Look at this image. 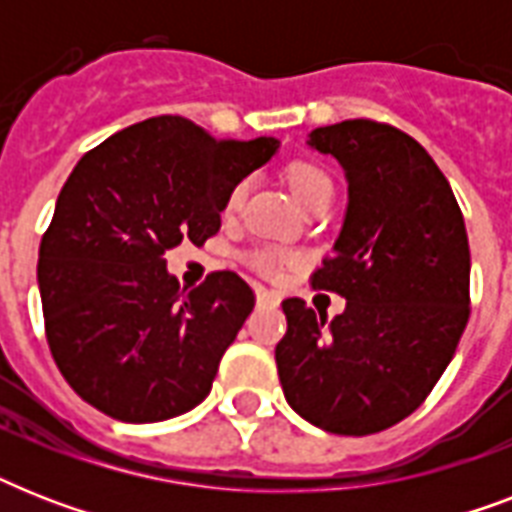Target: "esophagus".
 <instances>
[{
  "mask_svg": "<svg viewBox=\"0 0 512 512\" xmlns=\"http://www.w3.org/2000/svg\"><path fill=\"white\" fill-rule=\"evenodd\" d=\"M257 305H279V295L268 289H257Z\"/></svg>",
  "mask_w": 512,
  "mask_h": 512,
  "instance_id": "1",
  "label": "esophagus"
}]
</instances>
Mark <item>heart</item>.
<instances>
[{"instance_id": "1", "label": "heart", "mask_w": 512, "mask_h": 512, "mask_svg": "<svg viewBox=\"0 0 512 512\" xmlns=\"http://www.w3.org/2000/svg\"><path fill=\"white\" fill-rule=\"evenodd\" d=\"M284 180H287L289 191L295 193V199L303 204L305 209L311 207L313 201H319L321 196H332V180L319 164L308 162V159H295L284 167ZM249 183L247 180H239V183L231 185V191L225 193L223 201V217L225 220H233L239 215L244 201H247ZM247 263L252 265V271H257L265 279H279L284 268L292 263V255H287L284 249L279 247H257L247 255Z\"/></svg>"}]
</instances>
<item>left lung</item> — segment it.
<instances>
[{"label": "left lung", "mask_w": 512, "mask_h": 512, "mask_svg": "<svg viewBox=\"0 0 512 512\" xmlns=\"http://www.w3.org/2000/svg\"><path fill=\"white\" fill-rule=\"evenodd\" d=\"M348 172V215L313 289L345 297L327 324L287 297L276 366L289 406L335 436H372L417 409L470 319V247L452 185L425 148L372 119L319 127Z\"/></svg>", "instance_id": "left-lung-1"}]
</instances>
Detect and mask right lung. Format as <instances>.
<instances>
[{
  "mask_svg": "<svg viewBox=\"0 0 512 512\" xmlns=\"http://www.w3.org/2000/svg\"><path fill=\"white\" fill-rule=\"evenodd\" d=\"M276 148L154 116L79 159L36 265L47 345L76 396L122 422L170 420L207 398L255 292L233 271L183 292L164 255L215 236L225 193Z\"/></svg>",
  "mask_w": 512,
  "mask_h": 512,
  "instance_id": "add662e5",
  "label": "right lung"
}]
</instances>
